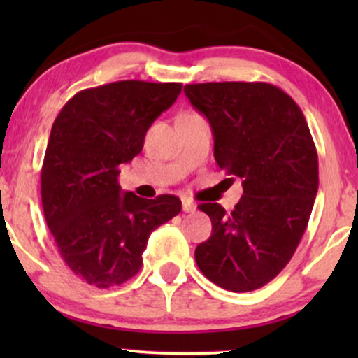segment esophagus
<instances>
[{
	"mask_svg": "<svg viewBox=\"0 0 358 358\" xmlns=\"http://www.w3.org/2000/svg\"><path fill=\"white\" fill-rule=\"evenodd\" d=\"M182 207H183V212H187V213H193L196 210V205L193 203L192 200H187V199L182 202Z\"/></svg>",
	"mask_w": 358,
	"mask_h": 358,
	"instance_id": "esophagus-1",
	"label": "esophagus"
}]
</instances>
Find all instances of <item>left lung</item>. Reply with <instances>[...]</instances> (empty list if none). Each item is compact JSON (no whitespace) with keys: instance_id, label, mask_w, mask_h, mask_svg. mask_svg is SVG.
Segmentation results:
<instances>
[{"instance_id":"1","label":"left lung","mask_w":358,"mask_h":358,"mask_svg":"<svg viewBox=\"0 0 358 358\" xmlns=\"http://www.w3.org/2000/svg\"><path fill=\"white\" fill-rule=\"evenodd\" d=\"M192 106L208 119L213 156L242 180L232 212L215 202L199 208L212 236L196 245L203 276L234 293L268 285L293 257L318 192V155L301 109L268 82L185 85Z\"/></svg>"}]
</instances>
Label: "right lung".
Wrapping results in <instances>:
<instances>
[{
	"instance_id": "add662e5",
	"label": "right lung",
	"mask_w": 358,
	"mask_h": 358,
	"mask_svg": "<svg viewBox=\"0 0 358 358\" xmlns=\"http://www.w3.org/2000/svg\"><path fill=\"white\" fill-rule=\"evenodd\" d=\"M182 92L178 82L119 80L77 92L52 126L42 165L45 220L65 264L96 287L126 282L150 234L182 210L175 195H122L119 165Z\"/></svg>"
}]
</instances>
